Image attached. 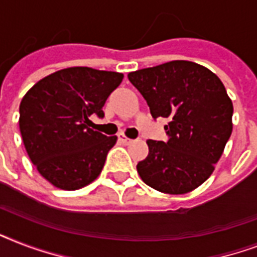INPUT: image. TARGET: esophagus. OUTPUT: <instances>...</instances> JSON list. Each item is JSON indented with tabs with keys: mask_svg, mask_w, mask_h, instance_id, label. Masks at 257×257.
Instances as JSON below:
<instances>
[{
	"mask_svg": "<svg viewBox=\"0 0 257 257\" xmlns=\"http://www.w3.org/2000/svg\"><path fill=\"white\" fill-rule=\"evenodd\" d=\"M118 140H120L122 144H131V143H132V140H131V139H128V137L125 136V135H122V133H120V135H118Z\"/></svg>",
	"mask_w": 257,
	"mask_h": 257,
	"instance_id": "esophagus-1",
	"label": "esophagus"
}]
</instances>
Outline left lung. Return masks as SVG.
<instances>
[{
	"mask_svg": "<svg viewBox=\"0 0 257 257\" xmlns=\"http://www.w3.org/2000/svg\"><path fill=\"white\" fill-rule=\"evenodd\" d=\"M156 120L164 117L167 141L148 140L137 164L147 185L183 195L212 175L232 133L231 98L215 73L191 61L165 62L128 74Z\"/></svg>",
	"mask_w": 257,
	"mask_h": 257,
	"instance_id": "1",
	"label": "left lung"
}]
</instances>
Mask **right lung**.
I'll use <instances>...</instances> for the list:
<instances>
[{
	"label": "right lung",
	"mask_w": 257,
	"mask_h": 257,
	"mask_svg": "<svg viewBox=\"0 0 257 257\" xmlns=\"http://www.w3.org/2000/svg\"><path fill=\"white\" fill-rule=\"evenodd\" d=\"M124 76L85 66L58 70L28 90L20 104V132L40 175L65 191L85 187L102 171L116 136L89 128L104 117L105 101Z\"/></svg>",
	"instance_id": "right-lung-1"
}]
</instances>
